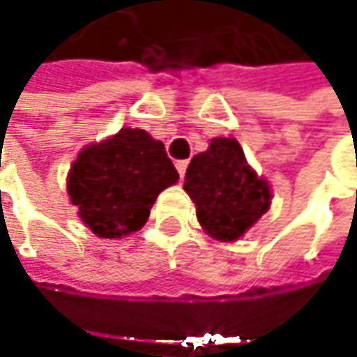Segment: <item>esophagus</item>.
Returning a JSON list of instances; mask_svg holds the SVG:
<instances>
[{
	"label": "esophagus",
	"mask_w": 357,
	"mask_h": 357,
	"mask_svg": "<svg viewBox=\"0 0 357 357\" xmlns=\"http://www.w3.org/2000/svg\"><path fill=\"white\" fill-rule=\"evenodd\" d=\"M176 169H178L179 178L183 179V176H185V169H188V161H178V163H176Z\"/></svg>",
	"instance_id": "34e87169"
}]
</instances>
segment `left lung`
Returning a JSON list of instances; mask_svg holds the SVG:
<instances>
[{"label": "left lung", "mask_w": 357, "mask_h": 357, "mask_svg": "<svg viewBox=\"0 0 357 357\" xmlns=\"http://www.w3.org/2000/svg\"><path fill=\"white\" fill-rule=\"evenodd\" d=\"M183 190L202 229L221 242L240 240L271 206L268 183L250 169L236 138H213L190 161Z\"/></svg>", "instance_id": "8db88e82"}]
</instances>
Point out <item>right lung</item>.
<instances>
[{
  "label": "right lung",
  "mask_w": 357,
  "mask_h": 357,
  "mask_svg": "<svg viewBox=\"0 0 357 357\" xmlns=\"http://www.w3.org/2000/svg\"><path fill=\"white\" fill-rule=\"evenodd\" d=\"M178 179L163 142L144 130L121 128L78 153L68 174V196L95 236L113 240L138 231L157 196Z\"/></svg>",
  "instance_id": "obj_1"
}]
</instances>
